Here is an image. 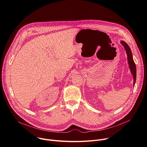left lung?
Instances as JSON below:
<instances>
[{
	"label": "left lung",
	"instance_id": "8db88e82",
	"mask_svg": "<svg viewBox=\"0 0 147 147\" xmlns=\"http://www.w3.org/2000/svg\"><path fill=\"white\" fill-rule=\"evenodd\" d=\"M121 44L123 45L124 47L127 56V62L129 64V67L130 68V70L131 71V73L133 75V86H134L135 83H136V64L134 62L133 56H132V53L131 51L128 46V45L123 41H121Z\"/></svg>",
	"mask_w": 147,
	"mask_h": 147
}]
</instances>
